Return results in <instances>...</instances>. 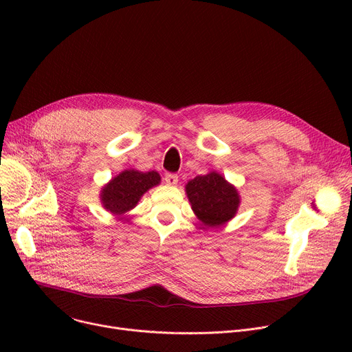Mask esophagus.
Masks as SVG:
<instances>
[{
    "label": "esophagus",
    "mask_w": 352,
    "mask_h": 352,
    "mask_svg": "<svg viewBox=\"0 0 352 352\" xmlns=\"http://www.w3.org/2000/svg\"><path fill=\"white\" fill-rule=\"evenodd\" d=\"M166 186H171V187H175L178 184V175L175 174H165V178H164Z\"/></svg>",
    "instance_id": "1"
}]
</instances>
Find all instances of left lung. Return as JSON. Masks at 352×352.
<instances>
[{
	"instance_id": "obj_1",
	"label": "left lung",
	"mask_w": 352,
	"mask_h": 352,
	"mask_svg": "<svg viewBox=\"0 0 352 352\" xmlns=\"http://www.w3.org/2000/svg\"><path fill=\"white\" fill-rule=\"evenodd\" d=\"M186 192L194 214L208 228L227 224L241 204L238 190L217 171L188 181Z\"/></svg>"
}]
</instances>
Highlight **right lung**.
Returning <instances> with one entry per match:
<instances>
[{
	"label": "right lung",
	"instance_id": "1",
	"mask_svg": "<svg viewBox=\"0 0 352 352\" xmlns=\"http://www.w3.org/2000/svg\"><path fill=\"white\" fill-rule=\"evenodd\" d=\"M161 182L157 171L128 168L111 178L100 191L101 206L113 215H124L137 207L141 197Z\"/></svg>",
	"mask_w": 352,
	"mask_h": 352
}]
</instances>
